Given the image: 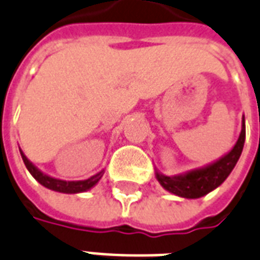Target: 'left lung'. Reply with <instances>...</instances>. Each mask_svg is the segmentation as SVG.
<instances>
[{"label":"left lung","mask_w":260,"mask_h":260,"mask_svg":"<svg viewBox=\"0 0 260 260\" xmlns=\"http://www.w3.org/2000/svg\"><path fill=\"white\" fill-rule=\"evenodd\" d=\"M245 141V119L241 118V132L236 144L228 153L216 161L206 164L201 168L187 171L184 174L167 176L156 170V179L164 190L180 198L197 199L212 192L220 187L232 172L236 162L240 158Z\"/></svg>","instance_id":"1"}]
</instances>
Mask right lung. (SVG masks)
<instances>
[{
  "mask_svg": "<svg viewBox=\"0 0 260 260\" xmlns=\"http://www.w3.org/2000/svg\"><path fill=\"white\" fill-rule=\"evenodd\" d=\"M20 154L23 157V161L27 167V170L29 171V174L34 176V178L38 180V182L44 186L48 190L57 191V192H62V194H78V192H84V191L90 190L92 187H94L99 183V180L103 178L104 175V170H102L100 172H98L93 176L85 179V180H72V182H68V180H61V179L53 178L50 175L44 174L42 171L32 164L29 160L27 158V156L24 154L23 150H20Z\"/></svg>",
  "mask_w": 260,
  "mask_h": 260,
  "instance_id": "obj_1",
  "label": "right lung"
}]
</instances>
